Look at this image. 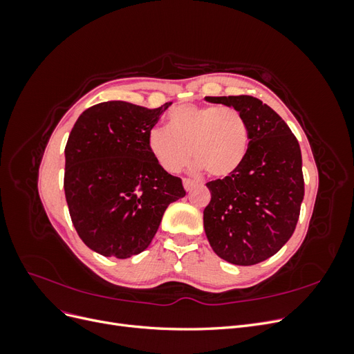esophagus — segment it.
<instances>
[{
    "instance_id": "1",
    "label": "esophagus",
    "mask_w": 354,
    "mask_h": 354,
    "mask_svg": "<svg viewBox=\"0 0 354 354\" xmlns=\"http://www.w3.org/2000/svg\"><path fill=\"white\" fill-rule=\"evenodd\" d=\"M195 181L194 180H190V178H185L183 180V186H185V189H186V192H190L192 189H194L195 187Z\"/></svg>"
}]
</instances>
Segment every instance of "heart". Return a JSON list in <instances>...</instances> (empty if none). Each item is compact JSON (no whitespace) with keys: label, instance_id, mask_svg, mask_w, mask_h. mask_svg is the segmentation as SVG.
<instances>
[{"label":"heart","instance_id":"1","mask_svg":"<svg viewBox=\"0 0 354 354\" xmlns=\"http://www.w3.org/2000/svg\"><path fill=\"white\" fill-rule=\"evenodd\" d=\"M169 127L155 125L147 133V147L168 173H178L194 156L196 168L212 177L232 176L245 160L250 128L234 108L185 104L171 111Z\"/></svg>","mask_w":354,"mask_h":354}]
</instances>
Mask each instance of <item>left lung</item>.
I'll list each match as a JSON object with an SVG mask.
<instances>
[{
	"label": "left lung",
	"instance_id": "left-lung-1",
	"mask_svg": "<svg viewBox=\"0 0 354 354\" xmlns=\"http://www.w3.org/2000/svg\"><path fill=\"white\" fill-rule=\"evenodd\" d=\"M239 111L250 128V147L232 176L207 183L211 201L203 229L220 259L252 266L274 255L292 236L304 198L301 151L270 106L251 95L205 97Z\"/></svg>",
	"mask_w": 354,
	"mask_h": 354
}]
</instances>
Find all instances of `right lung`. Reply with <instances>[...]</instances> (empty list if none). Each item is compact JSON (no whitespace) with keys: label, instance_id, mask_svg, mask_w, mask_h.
Listing matches in <instances>:
<instances>
[{"label":"right lung","instance_id":"add662e5","mask_svg":"<svg viewBox=\"0 0 354 354\" xmlns=\"http://www.w3.org/2000/svg\"><path fill=\"white\" fill-rule=\"evenodd\" d=\"M171 103L149 109L122 100L94 104L65 147V196L75 230L103 257L130 259L151 245L169 203L186 195L147 147Z\"/></svg>","mask_w":354,"mask_h":354}]
</instances>
